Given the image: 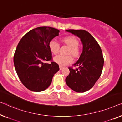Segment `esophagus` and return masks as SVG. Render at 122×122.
<instances>
[{
  "label": "esophagus",
  "mask_w": 122,
  "mask_h": 122,
  "mask_svg": "<svg viewBox=\"0 0 122 122\" xmlns=\"http://www.w3.org/2000/svg\"><path fill=\"white\" fill-rule=\"evenodd\" d=\"M63 66H60V70H62V69L63 68Z\"/></svg>",
  "instance_id": "34e87169"
}]
</instances>
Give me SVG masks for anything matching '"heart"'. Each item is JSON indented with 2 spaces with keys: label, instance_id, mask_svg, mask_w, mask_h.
Wrapping results in <instances>:
<instances>
[{
  "label": "heart",
  "instance_id": "obj_1",
  "mask_svg": "<svg viewBox=\"0 0 122 122\" xmlns=\"http://www.w3.org/2000/svg\"><path fill=\"white\" fill-rule=\"evenodd\" d=\"M62 42L66 44L70 47L68 54H71L73 56L77 57L80 54V49L78 47L79 41L74 36H67L62 38ZM50 51L53 54H57L59 52L60 45L59 43L55 39H52L49 43ZM54 60L56 63L60 66H65L67 64L71 63L73 61V58L71 55H58L54 58Z\"/></svg>",
  "mask_w": 122,
  "mask_h": 122
}]
</instances>
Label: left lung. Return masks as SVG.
I'll return each mask as SVG.
<instances>
[{
	"mask_svg": "<svg viewBox=\"0 0 122 122\" xmlns=\"http://www.w3.org/2000/svg\"><path fill=\"white\" fill-rule=\"evenodd\" d=\"M81 39L83 51L78 60L73 64L78 68L68 67L70 74L66 83L70 88L77 92H84L92 88L100 77L103 69V60L101 49L92 35L83 30H68Z\"/></svg>",
	"mask_w": 122,
	"mask_h": 122,
	"instance_id": "obj_1",
	"label": "left lung"
}]
</instances>
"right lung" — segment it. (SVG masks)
I'll return each mask as SVG.
<instances>
[{
    "label": "right lung",
    "mask_w": 122,
    "mask_h": 122,
    "mask_svg": "<svg viewBox=\"0 0 122 122\" xmlns=\"http://www.w3.org/2000/svg\"><path fill=\"white\" fill-rule=\"evenodd\" d=\"M59 30L50 27H39L25 34L18 44L14 56L16 73L28 89L42 92L50 86L52 79L59 70L52 59L49 43L59 36Z\"/></svg>",
    "instance_id": "add662e5"
}]
</instances>
